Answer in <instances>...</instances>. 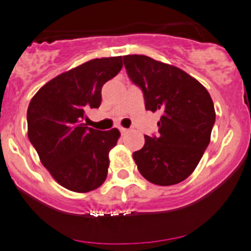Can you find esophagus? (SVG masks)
Returning a JSON list of instances; mask_svg holds the SVG:
<instances>
[{"mask_svg": "<svg viewBox=\"0 0 251 251\" xmlns=\"http://www.w3.org/2000/svg\"><path fill=\"white\" fill-rule=\"evenodd\" d=\"M119 130H120V132H121V135H125V133H127V128H124V127H120L119 128Z\"/></svg>", "mask_w": 251, "mask_h": 251, "instance_id": "esophagus-1", "label": "esophagus"}]
</instances>
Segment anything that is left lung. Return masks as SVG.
Wrapping results in <instances>:
<instances>
[{
	"instance_id": "8db88e82",
	"label": "left lung",
	"mask_w": 251,
	"mask_h": 251,
	"mask_svg": "<svg viewBox=\"0 0 251 251\" xmlns=\"http://www.w3.org/2000/svg\"><path fill=\"white\" fill-rule=\"evenodd\" d=\"M124 65L143 92L146 109L161 115L158 133L144 136L143 148L132 154L138 170L154 184L179 183L210 143L216 116L211 97L183 70L147 55H124Z\"/></svg>"
}]
</instances>
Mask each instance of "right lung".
<instances>
[{
	"label": "right lung",
	"mask_w": 251,
	"mask_h": 251,
	"mask_svg": "<svg viewBox=\"0 0 251 251\" xmlns=\"http://www.w3.org/2000/svg\"><path fill=\"white\" fill-rule=\"evenodd\" d=\"M121 68V57L88 60L48 81L30 102L29 141L42 165L69 191H93L107 178L108 154L120 132L87 127L82 119L87 109L100 108L103 85Z\"/></svg>",
	"instance_id": "obj_1"
}]
</instances>
